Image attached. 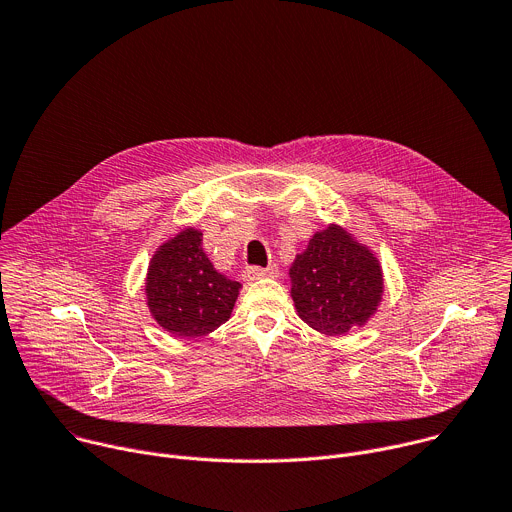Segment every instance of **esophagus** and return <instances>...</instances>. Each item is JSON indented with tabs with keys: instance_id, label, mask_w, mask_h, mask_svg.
Listing matches in <instances>:
<instances>
[{
	"instance_id": "1",
	"label": "esophagus",
	"mask_w": 512,
	"mask_h": 512,
	"mask_svg": "<svg viewBox=\"0 0 512 512\" xmlns=\"http://www.w3.org/2000/svg\"><path fill=\"white\" fill-rule=\"evenodd\" d=\"M279 269L277 265H269V267H245L243 269V279L245 281H255V279H263V277H277Z\"/></svg>"
}]
</instances>
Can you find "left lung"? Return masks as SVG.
<instances>
[{"label":"left lung","mask_w":512,"mask_h":512,"mask_svg":"<svg viewBox=\"0 0 512 512\" xmlns=\"http://www.w3.org/2000/svg\"><path fill=\"white\" fill-rule=\"evenodd\" d=\"M289 279L298 316L328 336L364 326L383 302L377 255L340 225L314 233L291 263Z\"/></svg>","instance_id":"left-lung-1"}]
</instances>
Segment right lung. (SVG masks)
Returning a JSON list of instances; mask_svg holds the SVG:
<instances>
[{
	"label": "right lung",
	"instance_id": "right-lung-1",
	"mask_svg": "<svg viewBox=\"0 0 512 512\" xmlns=\"http://www.w3.org/2000/svg\"><path fill=\"white\" fill-rule=\"evenodd\" d=\"M241 283L218 273L194 227L162 243L145 275V302L152 318L172 336L198 338L231 318Z\"/></svg>",
	"mask_w": 512,
	"mask_h": 512
}]
</instances>
